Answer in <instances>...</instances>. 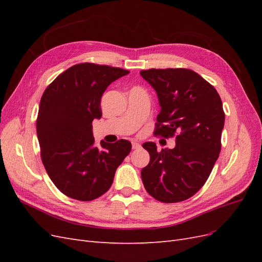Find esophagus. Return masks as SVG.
<instances>
[{
	"label": "esophagus",
	"mask_w": 262,
	"mask_h": 262,
	"mask_svg": "<svg viewBox=\"0 0 262 262\" xmlns=\"http://www.w3.org/2000/svg\"><path fill=\"white\" fill-rule=\"evenodd\" d=\"M140 147H141V145L139 143H137V142H132V149H138Z\"/></svg>",
	"instance_id": "34e87169"
}]
</instances>
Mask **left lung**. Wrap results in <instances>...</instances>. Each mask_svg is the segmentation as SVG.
Segmentation results:
<instances>
[{
  "label": "left lung",
  "mask_w": 262,
  "mask_h": 262,
  "mask_svg": "<svg viewBox=\"0 0 262 262\" xmlns=\"http://www.w3.org/2000/svg\"><path fill=\"white\" fill-rule=\"evenodd\" d=\"M140 73L154 87L162 107L154 134L176 138L172 149L157 150L153 142L143 144L149 163L141 171L142 181L158 201H185L203 187L220 155L223 104L214 86L192 70L149 69Z\"/></svg>",
  "instance_id": "left-lung-1"
}]
</instances>
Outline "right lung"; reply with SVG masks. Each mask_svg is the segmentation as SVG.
Segmentation results:
<instances>
[{"label":"right lung","instance_id":"right-lung-1","mask_svg":"<svg viewBox=\"0 0 262 262\" xmlns=\"http://www.w3.org/2000/svg\"><path fill=\"white\" fill-rule=\"evenodd\" d=\"M128 70L78 63L62 72L43 92L37 117L40 156L50 179L72 199L92 201L112 187L115 172L131 143L100 142L95 146L92 123L100 119L107 87Z\"/></svg>","mask_w":262,"mask_h":262}]
</instances>
